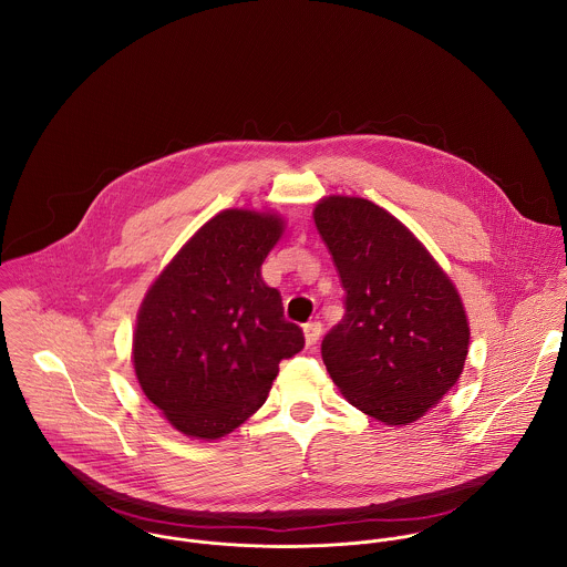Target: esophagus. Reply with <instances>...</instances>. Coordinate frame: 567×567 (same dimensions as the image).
I'll return each instance as SVG.
<instances>
[{
  "instance_id": "1",
  "label": "esophagus",
  "mask_w": 567,
  "mask_h": 567,
  "mask_svg": "<svg viewBox=\"0 0 567 567\" xmlns=\"http://www.w3.org/2000/svg\"><path fill=\"white\" fill-rule=\"evenodd\" d=\"M303 333H306V344L308 347H315L319 336H321V323L319 321H312V323L303 324Z\"/></svg>"
}]
</instances>
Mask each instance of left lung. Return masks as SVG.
<instances>
[{
  "label": "left lung",
  "mask_w": 567,
  "mask_h": 567,
  "mask_svg": "<svg viewBox=\"0 0 567 567\" xmlns=\"http://www.w3.org/2000/svg\"><path fill=\"white\" fill-rule=\"evenodd\" d=\"M315 223L344 288V317L321 344L327 373L349 404L408 425L463 373V301L423 244L375 203L329 196Z\"/></svg>",
  "instance_id": "8db88e82"
}]
</instances>
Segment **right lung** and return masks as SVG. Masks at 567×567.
<instances>
[{"instance_id":"obj_1","label":"right lung","mask_w":567,"mask_h":567,"mask_svg":"<svg viewBox=\"0 0 567 567\" xmlns=\"http://www.w3.org/2000/svg\"><path fill=\"white\" fill-rule=\"evenodd\" d=\"M284 231L275 214L227 209L203 225L148 290L133 336L142 391L194 439H220L259 410L279 362L306 344L261 264Z\"/></svg>"}]
</instances>
